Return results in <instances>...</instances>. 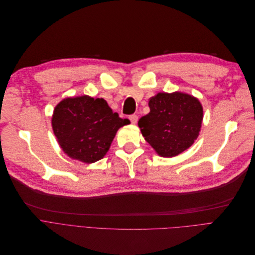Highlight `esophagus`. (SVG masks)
Instances as JSON below:
<instances>
[{"mask_svg":"<svg viewBox=\"0 0 255 255\" xmlns=\"http://www.w3.org/2000/svg\"><path fill=\"white\" fill-rule=\"evenodd\" d=\"M129 121H130V123H131V124L136 125V124L138 123V116H137L136 114H132V115H130V116H129Z\"/></svg>","mask_w":255,"mask_h":255,"instance_id":"obj_1","label":"esophagus"}]
</instances>
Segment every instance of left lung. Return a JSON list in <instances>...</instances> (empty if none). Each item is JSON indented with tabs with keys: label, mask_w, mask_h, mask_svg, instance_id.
Instances as JSON below:
<instances>
[{
	"label": "left lung",
	"mask_w": 255,
	"mask_h": 255,
	"mask_svg": "<svg viewBox=\"0 0 255 255\" xmlns=\"http://www.w3.org/2000/svg\"><path fill=\"white\" fill-rule=\"evenodd\" d=\"M150 112L139 119L145 140L163 157L180 154L199 136L203 121L200 101L182 93H159L149 101Z\"/></svg>",
	"instance_id": "obj_1"
}]
</instances>
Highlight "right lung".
<instances>
[{
  "label": "right lung",
  "mask_w": 255,
  "mask_h": 255,
  "mask_svg": "<svg viewBox=\"0 0 255 255\" xmlns=\"http://www.w3.org/2000/svg\"><path fill=\"white\" fill-rule=\"evenodd\" d=\"M128 123L113 113L104 99L88 96L63 100L55 107L51 121L64 152L86 163L103 158L118 128Z\"/></svg>",
  "instance_id": "add662e5"
}]
</instances>
